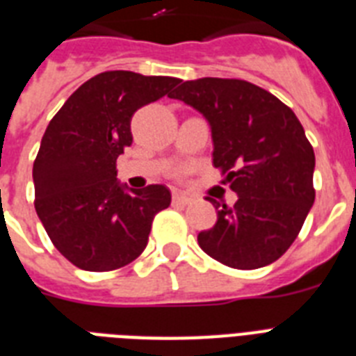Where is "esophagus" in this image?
I'll return each mask as SVG.
<instances>
[{
  "label": "esophagus",
  "mask_w": 356,
  "mask_h": 356,
  "mask_svg": "<svg viewBox=\"0 0 356 356\" xmlns=\"http://www.w3.org/2000/svg\"><path fill=\"white\" fill-rule=\"evenodd\" d=\"M173 205H188L190 203V197L184 194H179V192H173Z\"/></svg>",
  "instance_id": "1"
}]
</instances>
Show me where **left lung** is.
<instances>
[{"label":"left lung","mask_w":356,"mask_h":356,"mask_svg":"<svg viewBox=\"0 0 356 356\" xmlns=\"http://www.w3.org/2000/svg\"><path fill=\"white\" fill-rule=\"evenodd\" d=\"M211 125L212 164L238 194L218 209L216 225L197 234L209 257L236 270L275 262L298 238L314 203V149L290 107L242 79L184 81L170 94Z\"/></svg>","instance_id":"left-lung-1"}]
</instances>
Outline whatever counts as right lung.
Listing matches in <instances>:
<instances>
[{
    "label": "right lung",
    "instance_id": "obj_1",
    "mask_svg": "<svg viewBox=\"0 0 356 356\" xmlns=\"http://www.w3.org/2000/svg\"><path fill=\"white\" fill-rule=\"evenodd\" d=\"M179 83L103 72L81 85L47 125L33 164L35 209L53 245L81 270L133 262L147 245L155 214L172 203L164 184L122 186L116 159L133 144V114Z\"/></svg>",
    "mask_w": 356,
    "mask_h": 356
}]
</instances>
